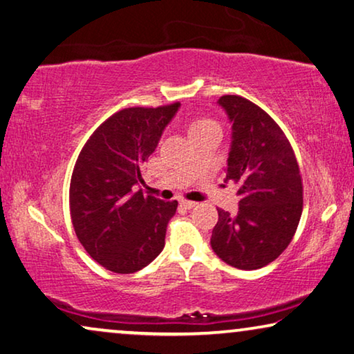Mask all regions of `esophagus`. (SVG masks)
Returning <instances> with one entry per match:
<instances>
[{
    "label": "esophagus",
    "mask_w": 354,
    "mask_h": 354,
    "mask_svg": "<svg viewBox=\"0 0 354 354\" xmlns=\"http://www.w3.org/2000/svg\"><path fill=\"white\" fill-rule=\"evenodd\" d=\"M180 206H183L185 209H193V207L198 206V203H193V201H187V199H182Z\"/></svg>",
    "instance_id": "obj_1"
}]
</instances>
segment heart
Wrapping results in <instances>:
<instances>
[{"mask_svg": "<svg viewBox=\"0 0 354 354\" xmlns=\"http://www.w3.org/2000/svg\"><path fill=\"white\" fill-rule=\"evenodd\" d=\"M209 126H215V122L211 120H204V118H199V120H194L188 124V134H193V132H198L201 129H206Z\"/></svg>", "mask_w": 354, "mask_h": 354, "instance_id": "1", "label": "heart"}]
</instances>
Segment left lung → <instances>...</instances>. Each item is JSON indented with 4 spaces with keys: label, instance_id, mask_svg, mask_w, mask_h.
Returning <instances> with one entry per match:
<instances>
[{
    "label": "left lung",
    "instance_id": "1",
    "mask_svg": "<svg viewBox=\"0 0 354 354\" xmlns=\"http://www.w3.org/2000/svg\"><path fill=\"white\" fill-rule=\"evenodd\" d=\"M232 122L225 171L238 183L236 214L218 211L211 245L225 263L257 270L278 259L294 238L304 187L294 150L273 118L239 95L217 100Z\"/></svg>",
    "mask_w": 354,
    "mask_h": 354
}]
</instances>
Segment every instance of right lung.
<instances>
[{
	"mask_svg": "<svg viewBox=\"0 0 354 354\" xmlns=\"http://www.w3.org/2000/svg\"><path fill=\"white\" fill-rule=\"evenodd\" d=\"M180 104L132 106L97 127L71 174L70 214L92 259L113 273H136L165 249L177 201L142 192V165L155 151Z\"/></svg>",
	"mask_w": 354,
	"mask_h": 354,
	"instance_id": "1",
	"label": "right lung"
}]
</instances>
